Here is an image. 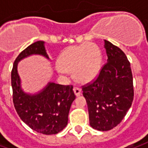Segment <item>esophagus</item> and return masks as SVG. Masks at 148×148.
I'll use <instances>...</instances> for the list:
<instances>
[{
  "label": "esophagus",
  "mask_w": 148,
  "mask_h": 148,
  "mask_svg": "<svg viewBox=\"0 0 148 148\" xmlns=\"http://www.w3.org/2000/svg\"><path fill=\"white\" fill-rule=\"evenodd\" d=\"M74 94L78 97V96H79V95L81 94V89L79 88H78V87H74Z\"/></svg>",
  "instance_id": "34e87169"
}]
</instances>
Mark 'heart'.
<instances>
[{
	"label": "heart",
	"mask_w": 148,
	"mask_h": 148,
	"mask_svg": "<svg viewBox=\"0 0 148 148\" xmlns=\"http://www.w3.org/2000/svg\"><path fill=\"white\" fill-rule=\"evenodd\" d=\"M57 64L60 72H74L76 80L86 84L94 79L99 73L102 53L99 47L93 43L69 46L62 51Z\"/></svg>",
	"instance_id": "1"
}]
</instances>
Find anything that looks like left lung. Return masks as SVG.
<instances>
[{"label":"left lung","instance_id":"left-lung-1","mask_svg":"<svg viewBox=\"0 0 148 148\" xmlns=\"http://www.w3.org/2000/svg\"><path fill=\"white\" fill-rule=\"evenodd\" d=\"M108 60L97 79L82 86L90 126L108 131L118 126L132 105L134 91L130 62L124 52L104 40Z\"/></svg>","mask_w":148,"mask_h":148}]
</instances>
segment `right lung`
I'll list each match as a JSON object with an SVG mask.
<instances>
[{
    "label": "right lung",
    "mask_w": 148,
    "mask_h": 148,
    "mask_svg": "<svg viewBox=\"0 0 148 148\" xmlns=\"http://www.w3.org/2000/svg\"><path fill=\"white\" fill-rule=\"evenodd\" d=\"M31 55H40L49 59L45 42L36 41L17 56L11 70L13 103L23 122L31 129L45 135L61 132L68 124V117L75 95L72 85L49 83L40 93L29 94L21 87L17 73L18 62Z\"/></svg>",
    "instance_id": "add662e5"
}]
</instances>
